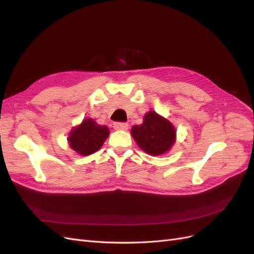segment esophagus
I'll list each match as a JSON object with an SVG mask.
<instances>
[{
	"label": "esophagus",
	"instance_id": "obj_1",
	"mask_svg": "<svg viewBox=\"0 0 254 254\" xmlns=\"http://www.w3.org/2000/svg\"><path fill=\"white\" fill-rule=\"evenodd\" d=\"M113 127L115 130H127L128 129V124L123 122H117L113 124Z\"/></svg>",
	"mask_w": 254,
	"mask_h": 254
}]
</instances>
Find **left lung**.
<instances>
[{
  "instance_id": "1",
  "label": "left lung",
  "mask_w": 254,
  "mask_h": 254,
  "mask_svg": "<svg viewBox=\"0 0 254 254\" xmlns=\"http://www.w3.org/2000/svg\"><path fill=\"white\" fill-rule=\"evenodd\" d=\"M131 134L141 149L149 155L159 156L173 146L176 130L167 120L155 111H149L145 114L143 124L132 127Z\"/></svg>"
}]
</instances>
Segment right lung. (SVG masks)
<instances>
[{
	"instance_id": "add662e5",
	"label": "right lung",
	"mask_w": 254,
	"mask_h": 254,
	"mask_svg": "<svg viewBox=\"0 0 254 254\" xmlns=\"http://www.w3.org/2000/svg\"><path fill=\"white\" fill-rule=\"evenodd\" d=\"M108 135V127L96 124L92 119H87L72 130L68 142L75 151L81 156H88L101 148Z\"/></svg>"
}]
</instances>
